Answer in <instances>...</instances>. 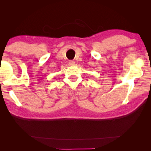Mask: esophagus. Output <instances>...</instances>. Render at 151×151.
<instances>
[{"label":"esophagus","mask_w":151,"mask_h":151,"mask_svg":"<svg viewBox=\"0 0 151 151\" xmlns=\"http://www.w3.org/2000/svg\"><path fill=\"white\" fill-rule=\"evenodd\" d=\"M69 65H75V62H74L73 60H70L69 62Z\"/></svg>","instance_id":"34e87169"}]
</instances>
